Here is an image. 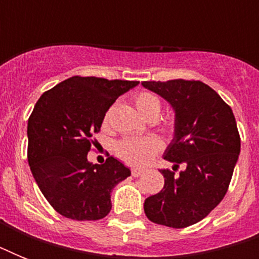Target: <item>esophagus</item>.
<instances>
[{
    "label": "esophagus",
    "mask_w": 259,
    "mask_h": 259,
    "mask_svg": "<svg viewBox=\"0 0 259 259\" xmlns=\"http://www.w3.org/2000/svg\"><path fill=\"white\" fill-rule=\"evenodd\" d=\"M142 173H144V169H140V168H133V169H132V176L134 177H138L140 175H142Z\"/></svg>",
    "instance_id": "34e87169"
}]
</instances>
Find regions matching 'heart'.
Listing matches in <instances>:
<instances>
[{"label":"heart","mask_w":259,"mask_h":259,"mask_svg":"<svg viewBox=\"0 0 259 259\" xmlns=\"http://www.w3.org/2000/svg\"><path fill=\"white\" fill-rule=\"evenodd\" d=\"M133 102L136 110L141 117L148 118L152 115L157 117L160 111V101L153 94L145 93V91L138 93L137 95H134ZM109 114L110 111L106 113L103 118V125H106L109 121ZM160 149H161V142L154 137H148L144 140L127 138V140L119 141L115 146L118 157L121 158L122 161L132 164V165H144L154 154L158 153Z\"/></svg>","instance_id":"1"}]
</instances>
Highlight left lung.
<instances>
[{"mask_svg":"<svg viewBox=\"0 0 259 259\" xmlns=\"http://www.w3.org/2000/svg\"><path fill=\"white\" fill-rule=\"evenodd\" d=\"M176 113L175 137L164 158L173 170L161 169L164 188L144 203L150 222L184 229L204 219L225 197L241 152L233 110L200 80L142 82ZM180 165L185 169L174 173Z\"/></svg>","mask_w":259,"mask_h":259,"instance_id":"obj_1","label":"left lung"}]
</instances>
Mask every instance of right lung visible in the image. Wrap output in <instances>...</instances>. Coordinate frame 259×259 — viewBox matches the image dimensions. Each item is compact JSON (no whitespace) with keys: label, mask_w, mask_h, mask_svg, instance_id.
Masks as SVG:
<instances>
[{"label":"right lung","mask_w":259,"mask_h":259,"mask_svg":"<svg viewBox=\"0 0 259 259\" xmlns=\"http://www.w3.org/2000/svg\"><path fill=\"white\" fill-rule=\"evenodd\" d=\"M138 84L72 76L42 94L28 119V162L56 212L74 221H99L111 209V189L130 176L117 158L93 164L87 153L115 99Z\"/></svg>","instance_id":"1"}]
</instances>
